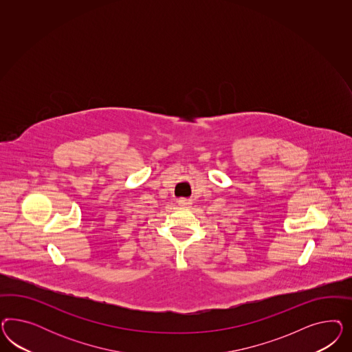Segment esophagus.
<instances>
[{
	"instance_id": "obj_1",
	"label": "esophagus",
	"mask_w": 352,
	"mask_h": 352,
	"mask_svg": "<svg viewBox=\"0 0 352 352\" xmlns=\"http://www.w3.org/2000/svg\"><path fill=\"white\" fill-rule=\"evenodd\" d=\"M178 203H179V205L183 206V208H187V206H190L191 201H190V200H187V199H181V200H178Z\"/></svg>"
}]
</instances>
